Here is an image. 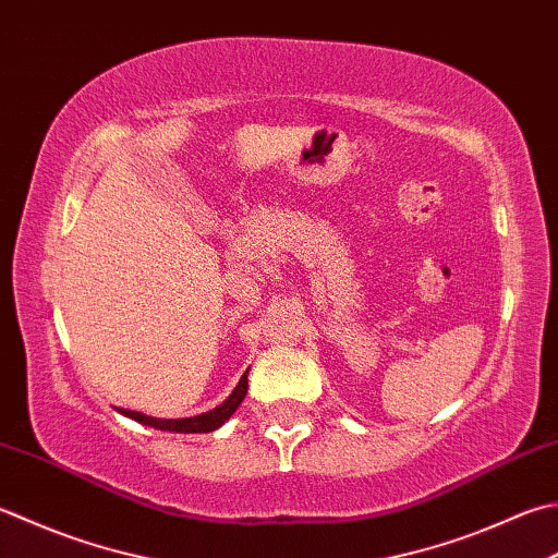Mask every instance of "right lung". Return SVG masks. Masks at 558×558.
Returning <instances> with one entry per match:
<instances>
[{
  "label": "right lung",
  "mask_w": 558,
  "mask_h": 558,
  "mask_svg": "<svg viewBox=\"0 0 558 558\" xmlns=\"http://www.w3.org/2000/svg\"><path fill=\"white\" fill-rule=\"evenodd\" d=\"M246 389H248V369L239 379V385L234 387L232 395H229L220 407H215L210 411L201 413V416H191V418H155V416H147V413H140V411H130V409H118V413H123V416L133 418L142 425H149V428H157V430H169V433H210L217 430L220 425H225L229 418H232V413L239 409V403L244 401L246 397Z\"/></svg>",
  "instance_id": "add662e5"
}]
</instances>
